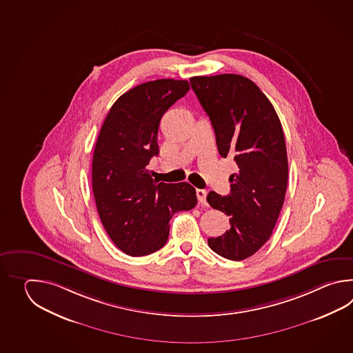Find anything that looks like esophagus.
Instances as JSON below:
<instances>
[{
    "label": "esophagus",
    "mask_w": 353,
    "mask_h": 353,
    "mask_svg": "<svg viewBox=\"0 0 353 353\" xmlns=\"http://www.w3.org/2000/svg\"><path fill=\"white\" fill-rule=\"evenodd\" d=\"M207 193L205 189H196V196L201 204H207Z\"/></svg>",
    "instance_id": "obj_1"
}]
</instances>
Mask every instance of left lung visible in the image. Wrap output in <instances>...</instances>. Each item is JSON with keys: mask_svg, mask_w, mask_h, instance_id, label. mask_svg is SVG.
I'll list each match as a JSON object with an SVG mask.
<instances>
[{"mask_svg": "<svg viewBox=\"0 0 353 353\" xmlns=\"http://www.w3.org/2000/svg\"><path fill=\"white\" fill-rule=\"evenodd\" d=\"M192 88L210 116L221 157H231L239 172L231 193L210 192L207 202L230 216L231 228L208 239L222 257L241 261L270 239L285 199L288 155L281 122L255 83L239 74L192 77Z\"/></svg>", "mask_w": 353, "mask_h": 353, "instance_id": "1", "label": "left lung"}]
</instances>
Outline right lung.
Returning <instances> with one entry per match:
<instances>
[{
    "label": "right lung",
    "mask_w": 353,
    "mask_h": 353,
    "mask_svg": "<svg viewBox=\"0 0 353 353\" xmlns=\"http://www.w3.org/2000/svg\"><path fill=\"white\" fill-rule=\"evenodd\" d=\"M188 81L158 79L123 93L101 128L93 152L92 188L98 214L113 243L130 256L163 248L174 213L194 208L189 183H159L148 165L159 154L163 114L189 90Z\"/></svg>",
    "instance_id": "obj_1"
}]
</instances>
